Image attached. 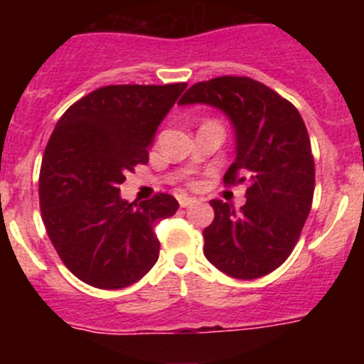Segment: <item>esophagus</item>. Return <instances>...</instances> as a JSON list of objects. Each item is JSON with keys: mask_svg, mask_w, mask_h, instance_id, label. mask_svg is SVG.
<instances>
[{"mask_svg": "<svg viewBox=\"0 0 364 364\" xmlns=\"http://www.w3.org/2000/svg\"><path fill=\"white\" fill-rule=\"evenodd\" d=\"M195 198H191V197H178V204L182 205V208H188V205H191V204H195Z\"/></svg>", "mask_w": 364, "mask_h": 364, "instance_id": "34e87169", "label": "esophagus"}]
</instances>
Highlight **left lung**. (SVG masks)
Masks as SVG:
<instances>
[{
    "mask_svg": "<svg viewBox=\"0 0 364 364\" xmlns=\"http://www.w3.org/2000/svg\"><path fill=\"white\" fill-rule=\"evenodd\" d=\"M178 104H210L226 112L237 133V159L224 184H247L239 211L211 200L205 259L235 279L268 275L294 252L311 210L315 164L306 125L291 102L247 76L195 83Z\"/></svg>",
    "mask_w": 364,
    "mask_h": 364,
    "instance_id": "obj_1",
    "label": "left lung"
}]
</instances>
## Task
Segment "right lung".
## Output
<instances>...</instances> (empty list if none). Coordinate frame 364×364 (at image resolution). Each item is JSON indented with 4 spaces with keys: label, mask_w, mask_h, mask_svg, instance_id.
Returning a JSON list of instances; mask_svg holds the SVG:
<instances>
[{
    "label": "right lung",
    "mask_w": 364,
    "mask_h": 364,
    "mask_svg": "<svg viewBox=\"0 0 364 364\" xmlns=\"http://www.w3.org/2000/svg\"><path fill=\"white\" fill-rule=\"evenodd\" d=\"M186 87H100L58 120L41 160V218L62 262L85 284L125 288L159 259L153 228L178 202L167 193L127 202L120 184L147 164L159 125Z\"/></svg>",
    "instance_id": "add662e5"
}]
</instances>
